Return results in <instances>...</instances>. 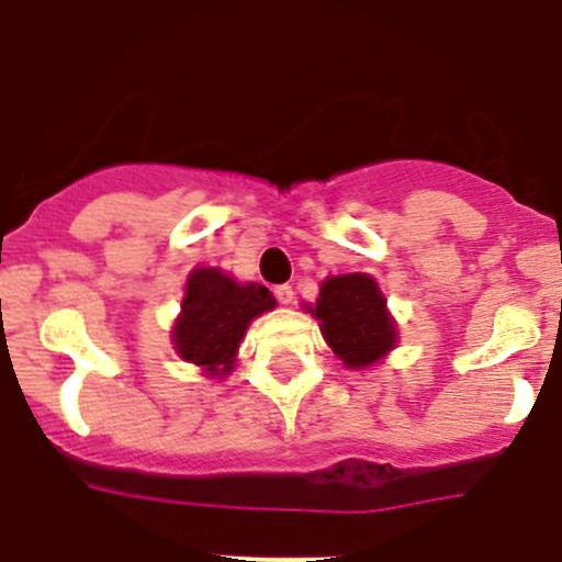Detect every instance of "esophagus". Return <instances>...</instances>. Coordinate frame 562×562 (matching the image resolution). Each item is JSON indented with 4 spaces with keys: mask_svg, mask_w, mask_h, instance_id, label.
Returning <instances> with one entry per match:
<instances>
[{
    "mask_svg": "<svg viewBox=\"0 0 562 562\" xmlns=\"http://www.w3.org/2000/svg\"><path fill=\"white\" fill-rule=\"evenodd\" d=\"M274 296L280 304H291L293 302V288L291 285H277Z\"/></svg>",
    "mask_w": 562,
    "mask_h": 562,
    "instance_id": "34e87169",
    "label": "esophagus"
}]
</instances>
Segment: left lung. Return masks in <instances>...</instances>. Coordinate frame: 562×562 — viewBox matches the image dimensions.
<instances>
[{
	"label": "left lung",
	"instance_id": "obj_1",
	"mask_svg": "<svg viewBox=\"0 0 562 562\" xmlns=\"http://www.w3.org/2000/svg\"><path fill=\"white\" fill-rule=\"evenodd\" d=\"M307 313L318 321L326 346L351 370L373 368L397 346V324L384 293L362 271L326 277Z\"/></svg>",
	"mask_w": 562,
	"mask_h": 562
}]
</instances>
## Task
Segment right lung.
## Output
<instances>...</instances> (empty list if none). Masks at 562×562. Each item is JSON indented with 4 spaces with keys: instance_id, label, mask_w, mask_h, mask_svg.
Returning a JSON list of instances; mask_svg holds the SVG:
<instances>
[{
    "instance_id": "obj_1",
    "label": "right lung",
    "mask_w": 562,
    "mask_h": 562,
    "mask_svg": "<svg viewBox=\"0 0 562 562\" xmlns=\"http://www.w3.org/2000/svg\"><path fill=\"white\" fill-rule=\"evenodd\" d=\"M274 307L277 299L260 282H238L216 266H198L183 285L181 313L170 331L172 348L209 379H225L236 368L249 324Z\"/></svg>"
}]
</instances>
